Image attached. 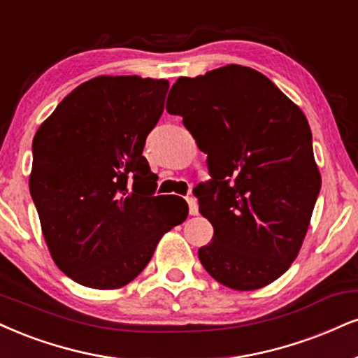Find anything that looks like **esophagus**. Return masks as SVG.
Instances as JSON below:
<instances>
[{"mask_svg": "<svg viewBox=\"0 0 358 358\" xmlns=\"http://www.w3.org/2000/svg\"><path fill=\"white\" fill-rule=\"evenodd\" d=\"M187 203H188V210H190V215H198V205L195 198L187 196Z\"/></svg>", "mask_w": 358, "mask_h": 358, "instance_id": "obj_1", "label": "esophagus"}]
</instances>
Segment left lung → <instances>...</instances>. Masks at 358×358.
<instances>
[{
	"label": "left lung",
	"mask_w": 358,
	"mask_h": 358,
	"mask_svg": "<svg viewBox=\"0 0 358 358\" xmlns=\"http://www.w3.org/2000/svg\"><path fill=\"white\" fill-rule=\"evenodd\" d=\"M166 111L183 116L212 180L196 193L213 227L198 258L217 282L257 290L299 255L322 178L302 110L265 75L228 64L178 78Z\"/></svg>",
	"instance_id": "obj_1"
}]
</instances>
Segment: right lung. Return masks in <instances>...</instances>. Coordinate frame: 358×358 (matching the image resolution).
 Returning a JSON list of instances; mask_svg holds the SVG:
<instances>
[{"label":"right lung","instance_id":"1","mask_svg":"<svg viewBox=\"0 0 358 358\" xmlns=\"http://www.w3.org/2000/svg\"><path fill=\"white\" fill-rule=\"evenodd\" d=\"M166 80L98 76L56 106L33 138L29 192L51 257L90 288H120L187 220L188 205L155 196L145 141L163 113Z\"/></svg>","mask_w":358,"mask_h":358}]
</instances>
